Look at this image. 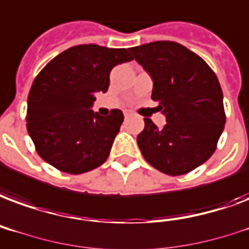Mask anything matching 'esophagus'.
<instances>
[{"instance_id": "esophagus-1", "label": "esophagus", "mask_w": 249, "mask_h": 249, "mask_svg": "<svg viewBox=\"0 0 249 249\" xmlns=\"http://www.w3.org/2000/svg\"><path fill=\"white\" fill-rule=\"evenodd\" d=\"M131 115H132L131 111H124V118H126V119H127V118L131 117Z\"/></svg>"}]
</instances>
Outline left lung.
<instances>
[{"instance_id": "1", "label": "left lung", "mask_w": 249, "mask_h": 249, "mask_svg": "<svg viewBox=\"0 0 249 249\" xmlns=\"http://www.w3.org/2000/svg\"><path fill=\"white\" fill-rule=\"evenodd\" d=\"M138 63L151 74L152 100L167 117L162 128L144 118L136 142L145 161L169 176L189 173L215 152L226 114L214 71L182 44L160 40L132 47Z\"/></svg>"}]
</instances>
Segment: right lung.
Masks as SVG:
<instances>
[{"instance_id": "add662e5", "label": "right lung", "mask_w": 249, "mask_h": 249, "mask_svg": "<svg viewBox=\"0 0 249 249\" xmlns=\"http://www.w3.org/2000/svg\"><path fill=\"white\" fill-rule=\"evenodd\" d=\"M131 60L126 48L81 44L39 72L27 98L26 127L44 161L71 175L106 161L124 117L118 109L101 117L90 107L97 93L109 89L111 69Z\"/></svg>"}]
</instances>
